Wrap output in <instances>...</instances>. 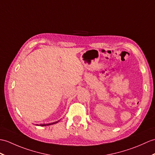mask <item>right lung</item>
Listing matches in <instances>:
<instances>
[{
	"label": "right lung",
	"instance_id": "add662e5",
	"mask_svg": "<svg viewBox=\"0 0 155 155\" xmlns=\"http://www.w3.org/2000/svg\"><path fill=\"white\" fill-rule=\"evenodd\" d=\"M57 122H58V121L55 122V123H51V124H42V125H41V126H46V125H51V124H55V123H57Z\"/></svg>",
	"mask_w": 155,
	"mask_h": 155
}]
</instances>
